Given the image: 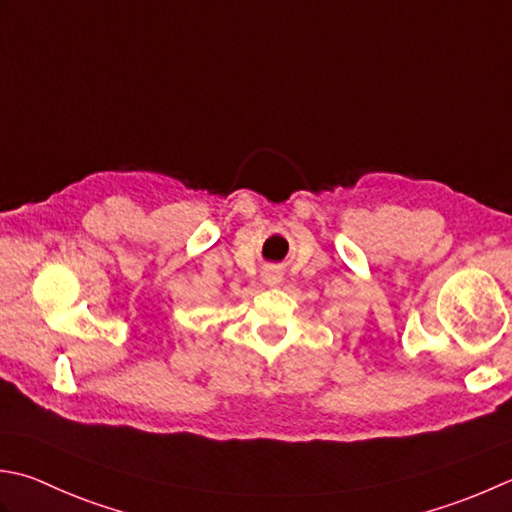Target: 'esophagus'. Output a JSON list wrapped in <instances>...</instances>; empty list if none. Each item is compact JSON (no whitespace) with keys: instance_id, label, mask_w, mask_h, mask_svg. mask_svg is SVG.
Segmentation results:
<instances>
[{"instance_id":"obj_1","label":"esophagus","mask_w":512,"mask_h":512,"mask_svg":"<svg viewBox=\"0 0 512 512\" xmlns=\"http://www.w3.org/2000/svg\"><path fill=\"white\" fill-rule=\"evenodd\" d=\"M264 282H266V284H275V282H277V277L268 273V275H264Z\"/></svg>"}]
</instances>
